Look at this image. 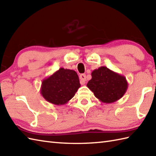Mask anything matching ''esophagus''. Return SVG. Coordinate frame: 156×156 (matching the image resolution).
<instances>
[{"label":"esophagus","mask_w":156,"mask_h":156,"mask_svg":"<svg viewBox=\"0 0 156 156\" xmlns=\"http://www.w3.org/2000/svg\"><path fill=\"white\" fill-rule=\"evenodd\" d=\"M80 79L81 84H84L85 81H86V80H87V78H86V74H80Z\"/></svg>","instance_id":"obj_1"}]
</instances>
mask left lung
Returning <instances> with one entry per match:
<instances>
[{
	"mask_svg": "<svg viewBox=\"0 0 156 156\" xmlns=\"http://www.w3.org/2000/svg\"><path fill=\"white\" fill-rule=\"evenodd\" d=\"M92 78L87 87L99 101L104 103H112L123 97L128 88L124 76L101 66L91 73Z\"/></svg>",
	"mask_w": 156,
	"mask_h": 156,
	"instance_id": "1",
	"label": "left lung"
}]
</instances>
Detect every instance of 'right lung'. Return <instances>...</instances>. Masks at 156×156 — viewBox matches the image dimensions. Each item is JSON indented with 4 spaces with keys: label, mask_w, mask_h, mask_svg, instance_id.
<instances>
[{
    "label": "right lung",
    "mask_w": 156,
    "mask_h": 156,
    "mask_svg": "<svg viewBox=\"0 0 156 156\" xmlns=\"http://www.w3.org/2000/svg\"><path fill=\"white\" fill-rule=\"evenodd\" d=\"M80 87L77 73L72 69L60 68L42 80L40 92L48 102L63 105L74 97Z\"/></svg>",
    "instance_id": "1"
}]
</instances>
